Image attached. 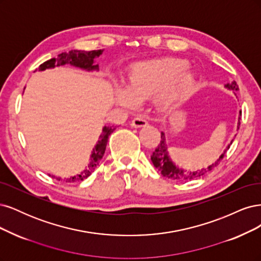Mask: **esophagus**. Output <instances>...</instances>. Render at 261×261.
<instances>
[{
	"label": "esophagus",
	"instance_id": "obj_1",
	"mask_svg": "<svg viewBox=\"0 0 261 261\" xmlns=\"http://www.w3.org/2000/svg\"><path fill=\"white\" fill-rule=\"evenodd\" d=\"M145 125H147V121L144 118H142V117H137V118H134L131 121V127L133 128H142L145 127Z\"/></svg>",
	"mask_w": 261,
	"mask_h": 261
}]
</instances>
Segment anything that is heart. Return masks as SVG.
Instances as JSON below:
<instances>
[{"label": "heart", "instance_id": "1", "mask_svg": "<svg viewBox=\"0 0 261 261\" xmlns=\"http://www.w3.org/2000/svg\"><path fill=\"white\" fill-rule=\"evenodd\" d=\"M195 74L182 58L161 57L134 63L129 70L127 89L116 91L122 107L132 108L139 100L153 95L154 104L162 109L180 105L195 87Z\"/></svg>", "mask_w": 261, "mask_h": 261}]
</instances>
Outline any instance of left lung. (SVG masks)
Returning <instances> with one entry per match:
<instances>
[{"mask_svg": "<svg viewBox=\"0 0 261 261\" xmlns=\"http://www.w3.org/2000/svg\"><path fill=\"white\" fill-rule=\"evenodd\" d=\"M224 88L232 91L234 95L237 96L235 92L239 91V87L237 85V82L232 81L231 83L225 85ZM240 119H241V112H240L239 122H238V129L240 127ZM231 144H232V141H231L230 144L225 147V149L223 150V153L219 156V158H218L217 161H215L212 165H209L208 167L201 168V169H197V170H184L183 168H180L178 165H175V163L171 159V157L169 155V152H168V145H167V142H166L165 133L162 132L161 143H159L158 146L153 152V154L150 155V159H152L153 165L157 168L158 171H161V173L164 176H167L168 179L175 180V181H189V180H192V179L199 178V176L204 175L205 173L209 172L210 170H213L214 168L220 163L221 159L224 157V154L226 153V150L230 148Z\"/></svg>", "mask_w": 261, "mask_h": 261, "instance_id": "8db88e82", "label": "left lung"}]
</instances>
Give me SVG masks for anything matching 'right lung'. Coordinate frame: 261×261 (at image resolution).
<instances>
[{"label":"right lung","instance_id":"right-lung-1","mask_svg":"<svg viewBox=\"0 0 261 261\" xmlns=\"http://www.w3.org/2000/svg\"><path fill=\"white\" fill-rule=\"evenodd\" d=\"M104 49H96V51H78V49H71L68 53H62L58 55L56 58H51L43 64H41L39 67V71H43L45 69L55 68V67H60L64 65H70L73 67H77L79 69L86 70V71H98V64H95V58H97L99 55H102ZM38 69H36L37 71ZM115 128L111 127V125H104L102 129V133L98 137V141L94 145L93 149H92L89 164L86 166L85 169L81 172L75 175H71L69 178L66 179V182H79L87 179L88 176L95 170V168L98 166L100 159L103 158L105 154V149L107 145L108 137L111 136ZM51 175V174H49ZM55 178V175H53ZM57 180H62L61 176L56 178Z\"/></svg>","mask_w":261,"mask_h":261}]
</instances>
